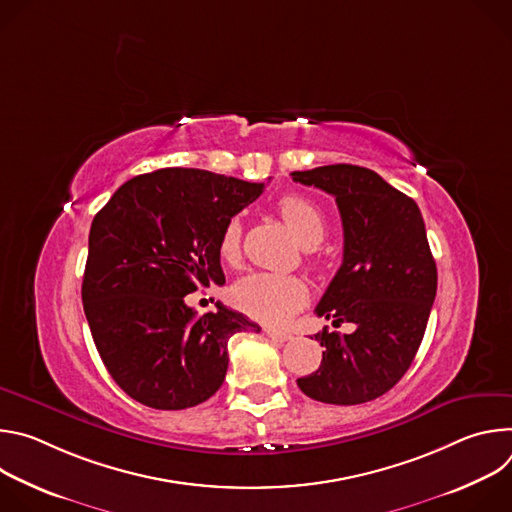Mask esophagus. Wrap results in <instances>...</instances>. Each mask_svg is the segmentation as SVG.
Wrapping results in <instances>:
<instances>
[{
    "label": "esophagus",
    "instance_id": "1",
    "mask_svg": "<svg viewBox=\"0 0 512 512\" xmlns=\"http://www.w3.org/2000/svg\"><path fill=\"white\" fill-rule=\"evenodd\" d=\"M265 334H267V338H271L273 342H287V340H291V332H287V330L265 328Z\"/></svg>",
    "mask_w": 512,
    "mask_h": 512
}]
</instances>
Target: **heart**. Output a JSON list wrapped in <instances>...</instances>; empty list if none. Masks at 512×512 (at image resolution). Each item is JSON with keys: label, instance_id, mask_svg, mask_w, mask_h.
Listing matches in <instances>:
<instances>
[{"label": "heart", "instance_id": "heart-1", "mask_svg": "<svg viewBox=\"0 0 512 512\" xmlns=\"http://www.w3.org/2000/svg\"><path fill=\"white\" fill-rule=\"evenodd\" d=\"M283 221L298 237L304 247L318 245L326 235V214L310 198L289 194L277 202ZM218 253L229 265H235L241 257V223L237 218L229 221L218 241ZM308 300L306 283L287 273L255 271L245 275L233 287L235 306L255 320L267 324H279L296 314Z\"/></svg>", "mask_w": 512, "mask_h": 512}]
</instances>
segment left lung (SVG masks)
<instances>
[{
	"instance_id": "left-lung-1",
	"label": "left lung",
	"mask_w": 512,
	"mask_h": 512,
	"mask_svg": "<svg viewBox=\"0 0 512 512\" xmlns=\"http://www.w3.org/2000/svg\"><path fill=\"white\" fill-rule=\"evenodd\" d=\"M291 176L336 198L344 255L316 314L356 326L350 334H316L322 364L298 387L332 405L373 401L411 367L435 300L437 269L423 216L413 198L369 168L334 164Z\"/></svg>"
}]
</instances>
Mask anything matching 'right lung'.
<instances>
[{"mask_svg": "<svg viewBox=\"0 0 512 512\" xmlns=\"http://www.w3.org/2000/svg\"><path fill=\"white\" fill-rule=\"evenodd\" d=\"M263 186L166 168L131 178L95 214L83 306L103 364L131 399L164 411L204 403L225 381L229 338L261 330L221 304L196 316L184 298L225 283L221 233Z\"/></svg>", "mask_w": 512, "mask_h": 512, "instance_id": "add662e5", "label": "right lung"}]
</instances>
